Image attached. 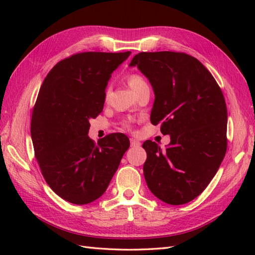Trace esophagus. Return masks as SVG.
<instances>
[{
  "label": "esophagus",
  "instance_id": "obj_1",
  "mask_svg": "<svg viewBox=\"0 0 255 255\" xmlns=\"http://www.w3.org/2000/svg\"><path fill=\"white\" fill-rule=\"evenodd\" d=\"M130 144H131V147H140V141H138L137 139H133V138H131L130 139Z\"/></svg>",
  "mask_w": 255,
  "mask_h": 255
}]
</instances>
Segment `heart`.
<instances>
[{
    "label": "heart",
    "mask_w": 255,
    "mask_h": 255,
    "mask_svg": "<svg viewBox=\"0 0 255 255\" xmlns=\"http://www.w3.org/2000/svg\"><path fill=\"white\" fill-rule=\"evenodd\" d=\"M127 80H128L129 86H130L131 90H133V92H137L140 88H142L143 85L147 84V82H145V81L143 80V78H141V77H140V75H138V74H131V75H129ZM107 95H108V91L106 92V96H107ZM126 127H127V128L130 127V124L127 123V124H126Z\"/></svg>",
    "instance_id": "heart-1"
}]
</instances>
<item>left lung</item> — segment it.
<instances>
[{"mask_svg": "<svg viewBox=\"0 0 255 255\" xmlns=\"http://www.w3.org/2000/svg\"><path fill=\"white\" fill-rule=\"evenodd\" d=\"M137 67L154 92L150 121L170 134L165 150L151 140L143 175L154 196L183 205L202 194L227 151V106L219 85L204 64L183 52H140Z\"/></svg>", "mask_w": 255, "mask_h": 255, "instance_id": "8db88e82", "label": "left lung"}]
</instances>
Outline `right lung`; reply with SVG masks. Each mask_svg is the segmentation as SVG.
<instances>
[{"instance_id": "obj_1", "label": "right lung", "mask_w": 255, "mask_h": 255, "mask_svg": "<svg viewBox=\"0 0 255 255\" xmlns=\"http://www.w3.org/2000/svg\"><path fill=\"white\" fill-rule=\"evenodd\" d=\"M130 53H77L58 62L40 86L30 124L35 156L48 185L69 203L100 198L130 145L121 132L97 143L88 136L113 71Z\"/></svg>"}]
</instances>
